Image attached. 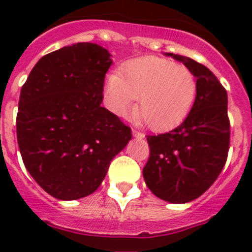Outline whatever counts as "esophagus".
<instances>
[{
	"instance_id": "esophagus-1",
	"label": "esophagus",
	"mask_w": 252,
	"mask_h": 252,
	"mask_svg": "<svg viewBox=\"0 0 252 252\" xmlns=\"http://www.w3.org/2000/svg\"><path fill=\"white\" fill-rule=\"evenodd\" d=\"M132 134H133L134 137H138V138H144L145 136H144V133H141V132H138V130L133 129L132 130Z\"/></svg>"
}]
</instances>
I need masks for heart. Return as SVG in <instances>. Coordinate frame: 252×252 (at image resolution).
<instances>
[{
	"label": "heart",
	"mask_w": 252,
	"mask_h": 252,
	"mask_svg": "<svg viewBox=\"0 0 252 252\" xmlns=\"http://www.w3.org/2000/svg\"><path fill=\"white\" fill-rule=\"evenodd\" d=\"M197 82L186 66L170 60L146 56L128 61L120 74L107 77L104 94L112 112L128 116L136 108L138 120L154 132L180 126L195 102Z\"/></svg>",
	"instance_id": "heart-1"
}]
</instances>
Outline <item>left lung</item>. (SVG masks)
<instances>
[{
    "label": "left lung",
    "instance_id": "left-lung-1",
    "mask_svg": "<svg viewBox=\"0 0 252 252\" xmlns=\"http://www.w3.org/2000/svg\"><path fill=\"white\" fill-rule=\"evenodd\" d=\"M182 61L197 82L195 103L179 126L148 136L149 159L142 175L150 191L174 204L201 196L219 178L230 144L227 94L213 73L189 57L168 53Z\"/></svg>",
    "mask_w": 252,
    "mask_h": 252
}]
</instances>
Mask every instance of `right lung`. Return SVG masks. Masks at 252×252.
<instances>
[{"label": "right lung", "instance_id": "add662e5", "mask_svg": "<svg viewBox=\"0 0 252 252\" xmlns=\"http://www.w3.org/2000/svg\"><path fill=\"white\" fill-rule=\"evenodd\" d=\"M106 48L77 43L45 55L22 86L17 138L35 182L53 197L91 195L132 133L100 106L112 64Z\"/></svg>", "mask_w": 252, "mask_h": 252}]
</instances>
